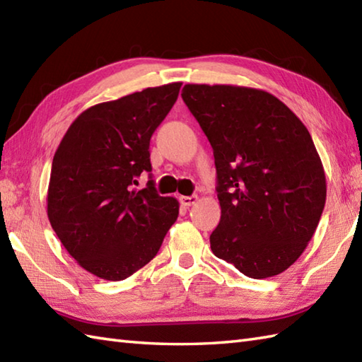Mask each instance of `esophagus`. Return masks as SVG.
<instances>
[{
	"label": "esophagus",
	"mask_w": 362,
	"mask_h": 362,
	"mask_svg": "<svg viewBox=\"0 0 362 362\" xmlns=\"http://www.w3.org/2000/svg\"><path fill=\"white\" fill-rule=\"evenodd\" d=\"M197 202V196H180V204L183 206H191Z\"/></svg>",
	"instance_id": "34e87169"
}]
</instances>
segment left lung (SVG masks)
<instances>
[{
	"instance_id": "left-lung-1",
	"label": "left lung",
	"mask_w": 362,
	"mask_h": 362,
	"mask_svg": "<svg viewBox=\"0 0 362 362\" xmlns=\"http://www.w3.org/2000/svg\"><path fill=\"white\" fill-rule=\"evenodd\" d=\"M182 98L213 148L221 221L218 258L250 279L294 264L316 232L325 171L308 129L264 90L187 83Z\"/></svg>"
}]
</instances>
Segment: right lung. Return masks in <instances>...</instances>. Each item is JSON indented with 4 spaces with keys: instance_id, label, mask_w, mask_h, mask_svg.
<instances>
[{
    "instance_id": "right-lung-1",
    "label": "right lung",
    "mask_w": 362,
    "mask_h": 362,
    "mask_svg": "<svg viewBox=\"0 0 362 362\" xmlns=\"http://www.w3.org/2000/svg\"><path fill=\"white\" fill-rule=\"evenodd\" d=\"M182 82L146 88L82 112L54 153L48 219L66 252L103 280L119 281L157 255L179 216L174 197L157 194L149 141L177 101Z\"/></svg>"
}]
</instances>
